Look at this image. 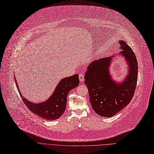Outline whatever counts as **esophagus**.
<instances>
[{"label": "esophagus", "instance_id": "1", "mask_svg": "<svg viewBox=\"0 0 154 154\" xmlns=\"http://www.w3.org/2000/svg\"><path fill=\"white\" fill-rule=\"evenodd\" d=\"M79 80L80 82H83L84 81V75L82 74H79Z\"/></svg>", "mask_w": 154, "mask_h": 154}]
</instances>
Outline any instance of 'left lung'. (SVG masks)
Returning a JSON list of instances; mask_svg holds the SVG:
<instances>
[{
    "mask_svg": "<svg viewBox=\"0 0 154 154\" xmlns=\"http://www.w3.org/2000/svg\"><path fill=\"white\" fill-rule=\"evenodd\" d=\"M119 44L123 50L121 54L126 58L130 69L125 81L117 84L111 79L109 57L91 63L84 77L92 109L102 117L114 116L127 106L133 98L137 86L138 63L135 53L125 41L120 40Z\"/></svg>",
    "mask_w": 154,
    "mask_h": 154,
    "instance_id": "left-lung-1",
    "label": "left lung"
}]
</instances>
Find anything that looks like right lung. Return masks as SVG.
I'll return each instance as SVG.
<instances>
[{
  "mask_svg": "<svg viewBox=\"0 0 154 154\" xmlns=\"http://www.w3.org/2000/svg\"><path fill=\"white\" fill-rule=\"evenodd\" d=\"M17 88V81H15ZM79 84V75L75 74L71 77L62 79L57 86L55 91L50 99L40 103H32L23 97L20 92L21 98L27 108L38 116L42 119L52 120L59 119L66 110L67 97L70 91L77 87Z\"/></svg>",
  "mask_w": 154,
  "mask_h": 154,
  "instance_id": "obj_1",
  "label": "right lung"
}]
</instances>
